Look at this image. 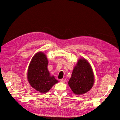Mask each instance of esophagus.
<instances>
[{"mask_svg": "<svg viewBox=\"0 0 120 120\" xmlns=\"http://www.w3.org/2000/svg\"><path fill=\"white\" fill-rule=\"evenodd\" d=\"M60 82H66V80H64V79H60Z\"/></svg>", "mask_w": 120, "mask_h": 120, "instance_id": "esophagus-1", "label": "esophagus"}]
</instances>
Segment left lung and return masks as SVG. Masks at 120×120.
Instances as JSON below:
<instances>
[{
    "label": "left lung",
    "mask_w": 120,
    "mask_h": 120,
    "mask_svg": "<svg viewBox=\"0 0 120 120\" xmlns=\"http://www.w3.org/2000/svg\"><path fill=\"white\" fill-rule=\"evenodd\" d=\"M95 82L92 68L89 61L80 58L75 66L68 85L76 95H82L90 90Z\"/></svg>",
    "instance_id": "obj_1"
}]
</instances>
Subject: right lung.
Returning <instances> with one entry per match:
<instances>
[{"label":"right lung","mask_w":120,"mask_h":120,"mask_svg":"<svg viewBox=\"0 0 120 120\" xmlns=\"http://www.w3.org/2000/svg\"><path fill=\"white\" fill-rule=\"evenodd\" d=\"M46 54L41 52L32 57L28 68L27 78L30 85L41 94L48 93L52 86L59 82L54 75H50Z\"/></svg>","instance_id":"obj_1"}]
</instances>
